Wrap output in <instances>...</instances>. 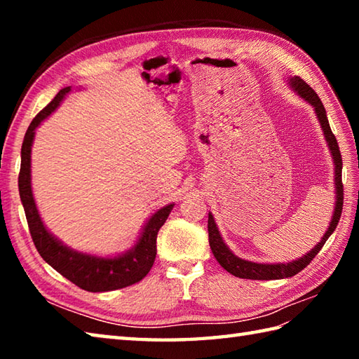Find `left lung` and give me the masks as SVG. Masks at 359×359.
I'll use <instances>...</instances> for the list:
<instances>
[{"label": "left lung", "mask_w": 359, "mask_h": 359, "mask_svg": "<svg viewBox=\"0 0 359 359\" xmlns=\"http://www.w3.org/2000/svg\"><path fill=\"white\" fill-rule=\"evenodd\" d=\"M288 85L297 95L302 98V100H306L309 104L313 106L316 117L319 120V123H321L325 142L329 144L333 165H334V193H337V196H334V199H337V202H334V211L330 220V225L327 228V231L324 233L321 241H319L316 245L309 251V253H306L302 257H297L296 261L287 262V264H257V262H251V261H245V259L238 257L230 248L226 247L222 236L219 233L215 217H212L211 212H208V239H210V247H211L212 255H215L216 261L236 278L255 279V280H271V279H284V278L294 276V274L306 269V266L313 261V257L319 253V251H321L325 241L330 238L332 233L334 231V228L338 226L341 212H342V201H344V193H342V177H341L342 158H341L337 137L333 135L330 129L324 104L315 90L311 89L302 79L292 77L288 80Z\"/></svg>", "instance_id": "1"}]
</instances>
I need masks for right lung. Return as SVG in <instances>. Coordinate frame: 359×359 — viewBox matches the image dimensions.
<instances>
[{
	"mask_svg": "<svg viewBox=\"0 0 359 359\" xmlns=\"http://www.w3.org/2000/svg\"><path fill=\"white\" fill-rule=\"evenodd\" d=\"M69 90L71 86L60 90L55 98L40 114H36L27 128L21 147V168L18 175L20 199L25 207L30 236L44 261L83 290L94 293L111 292V290L133 285L149 273L157 255V233L170 216L174 203L165 205L147 220L133 248L112 257H102L72 250L46 228L36 210L32 184H30V152H32L35 129L58 108Z\"/></svg>",
	"mask_w": 359,
	"mask_h": 359,
	"instance_id": "add662e5",
	"label": "right lung"
}]
</instances>
